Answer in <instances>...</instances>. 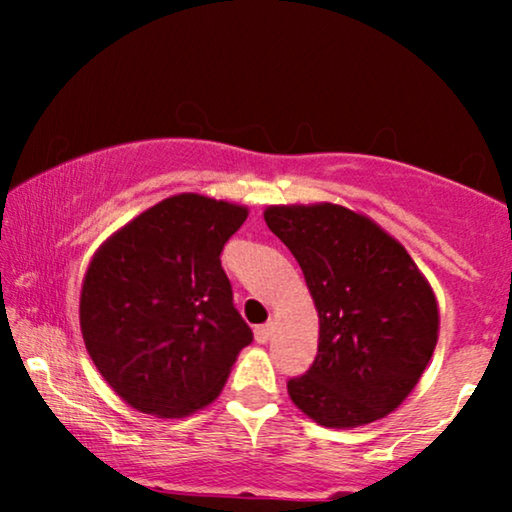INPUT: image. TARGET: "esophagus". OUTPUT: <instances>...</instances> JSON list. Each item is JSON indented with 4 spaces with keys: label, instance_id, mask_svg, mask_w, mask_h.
<instances>
[{
    "label": "esophagus",
    "instance_id": "esophagus-1",
    "mask_svg": "<svg viewBox=\"0 0 512 512\" xmlns=\"http://www.w3.org/2000/svg\"><path fill=\"white\" fill-rule=\"evenodd\" d=\"M270 333H272V324H261V326L254 328L256 342H261V345H265V342L270 340Z\"/></svg>",
    "mask_w": 512,
    "mask_h": 512
}]
</instances>
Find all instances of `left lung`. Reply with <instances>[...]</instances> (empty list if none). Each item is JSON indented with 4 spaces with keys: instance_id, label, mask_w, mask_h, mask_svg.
<instances>
[{
    "instance_id": "8db88e82",
    "label": "left lung",
    "mask_w": 512,
    "mask_h": 512,
    "mask_svg": "<svg viewBox=\"0 0 512 512\" xmlns=\"http://www.w3.org/2000/svg\"><path fill=\"white\" fill-rule=\"evenodd\" d=\"M265 223L303 270L319 312V349L286 382L321 426L389 415L415 389L438 340V305L408 251L338 205L268 207Z\"/></svg>"
}]
</instances>
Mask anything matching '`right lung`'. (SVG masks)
Wrapping results in <instances>:
<instances>
[{"mask_svg":"<svg viewBox=\"0 0 512 512\" xmlns=\"http://www.w3.org/2000/svg\"><path fill=\"white\" fill-rule=\"evenodd\" d=\"M247 209L184 193L102 244L83 279L81 331L109 387L146 415L212 403L254 340L233 303L221 251Z\"/></svg>","mask_w":512,"mask_h":512,"instance_id":"obj_1","label":"right lung"}]
</instances>
